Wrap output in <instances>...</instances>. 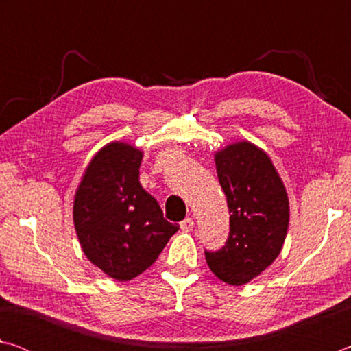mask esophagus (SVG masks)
<instances>
[{"instance_id": "34e87169", "label": "esophagus", "mask_w": 351, "mask_h": 351, "mask_svg": "<svg viewBox=\"0 0 351 351\" xmlns=\"http://www.w3.org/2000/svg\"><path fill=\"white\" fill-rule=\"evenodd\" d=\"M193 218H190V217H187L186 219H182L181 221V229H182V232H190V230L193 229Z\"/></svg>"}]
</instances>
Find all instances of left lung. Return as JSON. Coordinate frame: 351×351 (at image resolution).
<instances>
[{
  "mask_svg": "<svg viewBox=\"0 0 351 351\" xmlns=\"http://www.w3.org/2000/svg\"><path fill=\"white\" fill-rule=\"evenodd\" d=\"M218 181L228 198L229 235L218 251H204L210 271L229 285H245L280 254L289 203L268 154L237 142L215 154Z\"/></svg>",
  "mask_w": 351,
  "mask_h": 351,
  "instance_id": "8db88e82",
  "label": "left lung"
}]
</instances>
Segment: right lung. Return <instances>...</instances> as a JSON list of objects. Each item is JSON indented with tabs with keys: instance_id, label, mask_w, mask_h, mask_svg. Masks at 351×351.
Segmentation results:
<instances>
[{
	"instance_id": "right-lung-1",
	"label": "right lung",
	"mask_w": 351,
	"mask_h": 351,
	"mask_svg": "<svg viewBox=\"0 0 351 351\" xmlns=\"http://www.w3.org/2000/svg\"><path fill=\"white\" fill-rule=\"evenodd\" d=\"M141 161L142 152L132 145H105L88 165L74 199V226L83 252L119 282L150 268L180 229L142 189Z\"/></svg>"
}]
</instances>
